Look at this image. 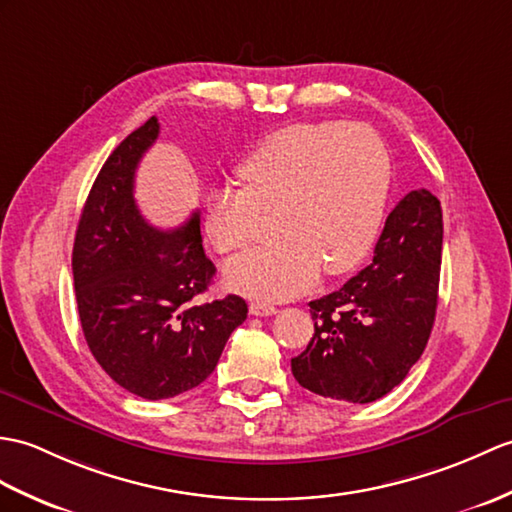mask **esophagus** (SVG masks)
<instances>
[{
    "label": "esophagus",
    "instance_id": "34e87169",
    "mask_svg": "<svg viewBox=\"0 0 512 512\" xmlns=\"http://www.w3.org/2000/svg\"><path fill=\"white\" fill-rule=\"evenodd\" d=\"M248 312H251L253 316H272V314H277V307L270 305V303L255 301V303L248 305Z\"/></svg>",
    "mask_w": 512,
    "mask_h": 512
}]
</instances>
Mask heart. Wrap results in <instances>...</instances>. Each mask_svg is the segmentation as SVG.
<instances>
[{
	"mask_svg": "<svg viewBox=\"0 0 512 512\" xmlns=\"http://www.w3.org/2000/svg\"><path fill=\"white\" fill-rule=\"evenodd\" d=\"M242 189L209 196L205 231L218 253L251 246L264 213L277 211L275 244L231 259L224 283L253 299L305 292L320 272L353 270L371 251L390 189V154L371 126L290 124L248 154Z\"/></svg>",
	"mask_w": 512,
	"mask_h": 512,
	"instance_id": "obj_1",
	"label": "heart"
}]
</instances>
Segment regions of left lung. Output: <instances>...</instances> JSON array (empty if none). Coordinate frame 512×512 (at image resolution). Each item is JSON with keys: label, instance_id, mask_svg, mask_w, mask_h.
<instances>
[{"label": "left lung", "instance_id": "obj_1", "mask_svg": "<svg viewBox=\"0 0 512 512\" xmlns=\"http://www.w3.org/2000/svg\"><path fill=\"white\" fill-rule=\"evenodd\" d=\"M443 209L427 189L386 218L373 264L310 301L314 338L292 375L320 397L371 403L399 386L430 340L441 279Z\"/></svg>", "mask_w": 512, "mask_h": 512}]
</instances>
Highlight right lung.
<instances>
[{"instance_id":"add662e5","label":"right lung","mask_w":512,"mask_h":512,"mask_svg":"<svg viewBox=\"0 0 512 512\" xmlns=\"http://www.w3.org/2000/svg\"><path fill=\"white\" fill-rule=\"evenodd\" d=\"M157 117L133 130L95 178L78 222L71 270L82 334L95 362L141 399H170L213 373L248 305L229 294L192 305L216 275L200 213L161 231L141 216L135 172L157 141Z\"/></svg>"}]
</instances>
